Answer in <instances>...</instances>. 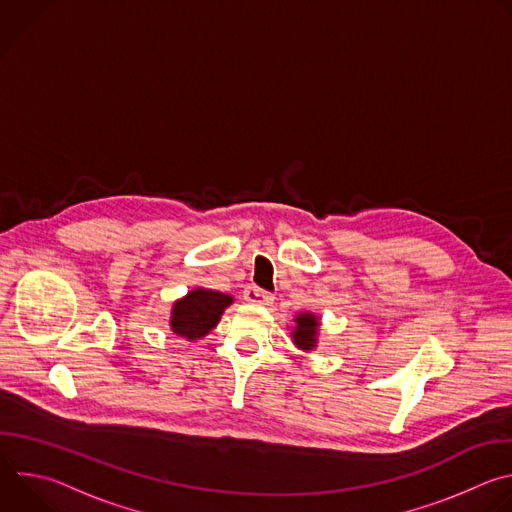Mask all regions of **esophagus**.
Instances as JSON below:
<instances>
[{
  "label": "esophagus",
  "mask_w": 512,
  "mask_h": 512,
  "mask_svg": "<svg viewBox=\"0 0 512 512\" xmlns=\"http://www.w3.org/2000/svg\"><path fill=\"white\" fill-rule=\"evenodd\" d=\"M245 302L253 304V306H271L273 304V296L269 294V291H263L259 287H247L245 289Z\"/></svg>",
  "instance_id": "esophagus-1"
}]
</instances>
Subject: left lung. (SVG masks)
Segmentation results:
<instances>
[{
	"mask_svg": "<svg viewBox=\"0 0 512 512\" xmlns=\"http://www.w3.org/2000/svg\"><path fill=\"white\" fill-rule=\"evenodd\" d=\"M320 316H316L314 312H300L294 318V326H291V340L294 344L304 350V352H312L318 346V338H320Z\"/></svg>",
	"mask_w": 512,
	"mask_h": 512,
	"instance_id": "8db88e82",
	"label": "left lung"
}]
</instances>
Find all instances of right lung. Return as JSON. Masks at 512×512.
<instances>
[{"instance_id":"right-lung-1","label":"right lung","mask_w":512,"mask_h":512,"mask_svg":"<svg viewBox=\"0 0 512 512\" xmlns=\"http://www.w3.org/2000/svg\"><path fill=\"white\" fill-rule=\"evenodd\" d=\"M235 302L231 294L223 291L194 287L188 294L172 304L170 330L190 342L204 338L221 322L225 310Z\"/></svg>"}]
</instances>
